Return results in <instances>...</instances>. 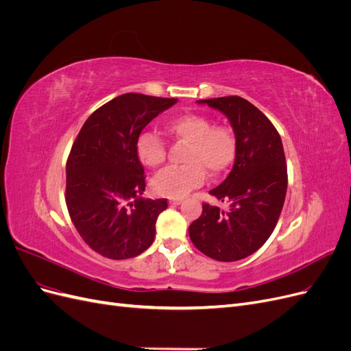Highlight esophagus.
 I'll list each match as a JSON object with an SVG mask.
<instances>
[{
	"instance_id": "esophagus-1",
	"label": "esophagus",
	"mask_w": 351,
	"mask_h": 351,
	"mask_svg": "<svg viewBox=\"0 0 351 351\" xmlns=\"http://www.w3.org/2000/svg\"><path fill=\"white\" fill-rule=\"evenodd\" d=\"M182 202V199H169V205H180Z\"/></svg>"
}]
</instances>
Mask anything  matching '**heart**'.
<instances>
[{
    "mask_svg": "<svg viewBox=\"0 0 351 351\" xmlns=\"http://www.w3.org/2000/svg\"><path fill=\"white\" fill-rule=\"evenodd\" d=\"M165 132L187 146L182 167L167 168L152 182L154 192L165 197H183L204 184L206 171L218 177L232 165L237 155L236 133L230 125L212 124L209 117L184 112L165 123ZM137 159L149 168H158L167 159V146L155 132L145 130L136 139Z\"/></svg>",
    "mask_w": 351,
    "mask_h": 351,
    "instance_id": "obj_1",
    "label": "heart"
}]
</instances>
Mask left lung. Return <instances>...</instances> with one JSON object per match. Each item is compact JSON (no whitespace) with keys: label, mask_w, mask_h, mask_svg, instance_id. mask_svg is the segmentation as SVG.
<instances>
[{"label":"left lung","mask_w":351,"mask_h":351,"mask_svg":"<svg viewBox=\"0 0 351 351\" xmlns=\"http://www.w3.org/2000/svg\"><path fill=\"white\" fill-rule=\"evenodd\" d=\"M200 102L228 117L237 155L228 177L209 192L221 202H230V209L204 202L189 236L206 256L234 262L262 247L277 226L287 192L284 147L268 117L244 98L231 95Z\"/></svg>","instance_id":"1"}]
</instances>
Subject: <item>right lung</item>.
I'll return each mask as SVG.
<instances>
[{"label":"right lung","mask_w":351,"mask_h":351,"mask_svg":"<svg viewBox=\"0 0 351 351\" xmlns=\"http://www.w3.org/2000/svg\"><path fill=\"white\" fill-rule=\"evenodd\" d=\"M178 99L124 93L84 121L66 165V205L80 237L104 258L137 256L155 239L167 199H143L145 169L136 139Z\"/></svg>","instance_id":"add662e5"}]
</instances>
